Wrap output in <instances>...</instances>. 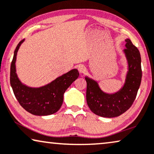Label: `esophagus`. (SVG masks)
I'll use <instances>...</instances> for the list:
<instances>
[{
    "label": "esophagus",
    "mask_w": 154,
    "mask_h": 154,
    "mask_svg": "<svg viewBox=\"0 0 154 154\" xmlns=\"http://www.w3.org/2000/svg\"><path fill=\"white\" fill-rule=\"evenodd\" d=\"M78 70H79V73H81V74H84V72H86V68L85 66H84L83 65H79V66H78Z\"/></svg>",
    "instance_id": "1"
}]
</instances>
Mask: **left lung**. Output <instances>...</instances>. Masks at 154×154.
<instances>
[{"label": "left lung", "instance_id": "obj_1", "mask_svg": "<svg viewBox=\"0 0 154 154\" xmlns=\"http://www.w3.org/2000/svg\"><path fill=\"white\" fill-rule=\"evenodd\" d=\"M123 50L126 57L128 70L124 85L114 94H106L99 87L98 82L86 77L87 83L86 102L90 109L96 115L113 118L126 112L137 96L142 80L141 56L140 51L130 39L125 40Z\"/></svg>", "mask_w": 154, "mask_h": 154}]
</instances>
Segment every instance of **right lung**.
Instances as JSON below:
<instances>
[{
	"label": "right lung",
	"mask_w": 154,
	"mask_h": 154,
	"mask_svg": "<svg viewBox=\"0 0 154 154\" xmlns=\"http://www.w3.org/2000/svg\"><path fill=\"white\" fill-rule=\"evenodd\" d=\"M23 41L24 39L17 45L10 66V84L14 96L21 107L33 115L54 114L61 107L64 93L79 77V72L77 69H73L41 87L27 86L21 83L17 77L15 66L17 51Z\"/></svg>",
	"instance_id": "right-lung-1"
}]
</instances>
